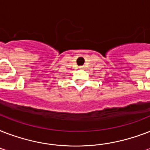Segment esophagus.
<instances>
[{"label":"esophagus","mask_w":150,"mask_h":150,"mask_svg":"<svg viewBox=\"0 0 150 150\" xmlns=\"http://www.w3.org/2000/svg\"><path fill=\"white\" fill-rule=\"evenodd\" d=\"M80 68H83V66H81V67H80Z\"/></svg>","instance_id":"1"}]
</instances>
